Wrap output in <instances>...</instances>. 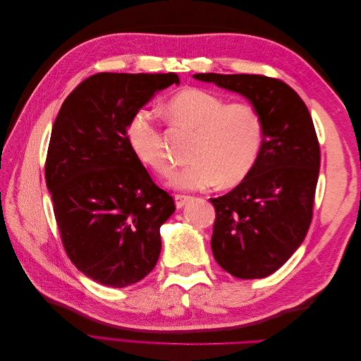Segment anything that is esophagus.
Wrapping results in <instances>:
<instances>
[{
    "mask_svg": "<svg viewBox=\"0 0 361 361\" xmlns=\"http://www.w3.org/2000/svg\"><path fill=\"white\" fill-rule=\"evenodd\" d=\"M174 200H176L178 209H180V207L187 204V202L191 200V197H190V195H185V194H174Z\"/></svg>",
    "mask_w": 361,
    "mask_h": 361,
    "instance_id": "obj_1",
    "label": "esophagus"
}]
</instances>
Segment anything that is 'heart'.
I'll use <instances>...</instances> for the list:
<instances>
[{
  "label": "heart",
  "instance_id": "obj_1",
  "mask_svg": "<svg viewBox=\"0 0 361 361\" xmlns=\"http://www.w3.org/2000/svg\"><path fill=\"white\" fill-rule=\"evenodd\" d=\"M166 114L178 128L195 130L190 158L174 174V187L202 190L233 187L253 170L264 145V122L250 102H227L203 89H183L166 104ZM126 141L135 158L159 176H169L174 162L166 137L150 108H140L126 125Z\"/></svg>",
  "mask_w": 361,
  "mask_h": 361
}]
</instances>
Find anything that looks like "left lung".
Instances as JSON below:
<instances>
[{
	"label": "left lung",
	"instance_id": "left-lung-1",
	"mask_svg": "<svg viewBox=\"0 0 361 361\" xmlns=\"http://www.w3.org/2000/svg\"><path fill=\"white\" fill-rule=\"evenodd\" d=\"M245 96L264 122V145L248 176L211 199L215 260L238 279H264L293 255L312 223L321 150L312 116L298 93L264 75L195 73Z\"/></svg>",
	"mask_w": 361,
	"mask_h": 361
}]
</instances>
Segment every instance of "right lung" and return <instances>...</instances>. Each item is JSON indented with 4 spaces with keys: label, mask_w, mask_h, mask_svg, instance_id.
Wrapping results in <instances>:
<instances>
[{
    "label": "right lung",
    "mask_w": 361,
    "mask_h": 361,
    "mask_svg": "<svg viewBox=\"0 0 361 361\" xmlns=\"http://www.w3.org/2000/svg\"><path fill=\"white\" fill-rule=\"evenodd\" d=\"M171 84H179L176 73H94L54 122L45 179L61 243L101 285L145 279L161 253L159 227L176 209L126 141L130 116Z\"/></svg>",
    "instance_id": "right-lung-1"
}]
</instances>
